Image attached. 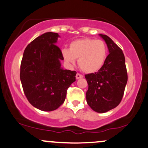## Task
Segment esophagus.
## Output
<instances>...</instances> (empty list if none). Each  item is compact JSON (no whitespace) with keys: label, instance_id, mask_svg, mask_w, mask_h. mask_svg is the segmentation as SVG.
I'll use <instances>...</instances> for the list:
<instances>
[{"label":"esophagus","instance_id":"obj_1","mask_svg":"<svg viewBox=\"0 0 148 148\" xmlns=\"http://www.w3.org/2000/svg\"><path fill=\"white\" fill-rule=\"evenodd\" d=\"M82 77H83V76H82V74H78V73H77V74H76V79H79V78H82Z\"/></svg>","mask_w":148,"mask_h":148}]
</instances>
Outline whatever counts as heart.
<instances>
[{
	"label": "heart",
	"instance_id": "b5f03b06",
	"mask_svg": "<svg viewBox=\"0 0 148 148\" xmlns=\"http://www.w3.org/2000/svg\"><path fill=\"white\" fill-rule=\"evenodd\" d=\"M107 53V46L103 40L88 38L72 41L69 50L62 51L63 58L68 64L73 66L76 59L78 60L80 69L88 74L97 72L103 66Z\"/></svg>",
	"mask_w": 148,
	"mask_h": 148
}]
</instances>
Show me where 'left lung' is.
I'll use <instances>...</instances> for the list:
<instances>
[{
	"label": "left lung",
	"mask_w": 148,
	"mask_h": 148,
	"mask_svg": "<svg viewBox=\"0 0 148 148\" xmlns=\"http://www.w3.org/2000/svg\"><path fill=\"white\" fill-rule=\"evenodd\" d=\"M99 36L106 41L110 53L97 72L84 76L88 85L86 92L88 105L94 111L104 113L121 103L128 76L122 49L107 35Z\"/></svg>",
	"instance_id": "8db88e82"
}]
</instances>
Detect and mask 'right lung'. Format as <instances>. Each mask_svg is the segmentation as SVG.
Listing matches in <instances>:
<instances>
[{"mask_svg": "<svg viewBox=\"0 0 148 148\" xmlns=\"http://www.w3.org/2000/svg\"><path fill=\"white\" fill-rule=\"evenodd\" d=\"M58 37L51 32L37 37L26 47L21 62L20 80L25 97L42 111L58 109L76 80V71L61 68L64 58L56 45Z\"/></svg>", "mask_w": 148, "mask_h": 148, "instance_id": "1", "label": "right lung"}]
</instances>
